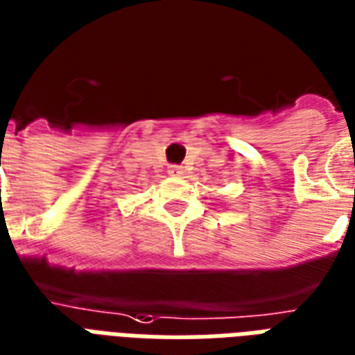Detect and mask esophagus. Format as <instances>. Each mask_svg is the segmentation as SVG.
I'll return each instance as SVG.
<instances>
[{
	"mask_svg": "<svg viewBox=\"0 0 355 355\" xmlns=\"http://www.w3.org/2000/svg\"><path fill=\"white\" fill-rule=\"evenodd\" d=\"M168 174L174 175V178H178V175L183 174V170H181L180 166H170V170H168Z\"/></svg>",
	"mask_w": 355,
	"mask_h": 355,
	"instance_id": "esophagus-1",
	"label": "esophagus"
}]
</instances>
